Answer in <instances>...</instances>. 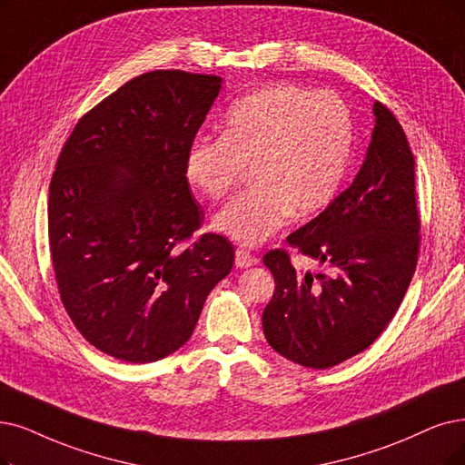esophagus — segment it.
Listing matches in <instances>:
<instances>
[{
  "label": "esophagus",
  "instance_id": "1",
  "mask_svg": "<svg viewBox=\"0 0 465 465\" xmlns=\"http://www.w3.org/2000/svg\"><path fill=\"white\" fill-rule=\"evenodd\" d=\"M253 263H255V257L250 252H246V250H236L234 252V265L238 269H248Z\"/></svg>",
  "mask_w": 465,
  "mask_h": 465
}]
</instances>
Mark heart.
Instances as JSON below:
<instances>
[{"label":"heart","mask_w":465,"mask_h":465,"mask_svg":"<svg viewBox=\"0 0 465 465\" xmlns=\"http://www.w3.org/2000/svg\"><path fill=\"white\" fill-rule=\"evenodd\" d=\"M352 144L347 106L333 93L274 84L236 101L221 137H198L184 175L210 200L225 196L250 165L252 189L227 202L212 229L240 246H259L288 217L322 212L338 194Z\"/></svg>","instance_id":"obj_1"}]
</instances>
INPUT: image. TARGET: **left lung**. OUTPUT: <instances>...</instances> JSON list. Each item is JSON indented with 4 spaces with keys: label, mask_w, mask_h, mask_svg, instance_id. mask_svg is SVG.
<instances>
[{
    "label": "left lung",
    "mask_w": 465,
    "mask_h": 465,
    "mask_svg": "<svg viewBox=\"0 0 465 465\" xmlns=\"http://www.w3.org/2000/svg\"><path fill=\"white\" fill-rule=\"evenodd\" d=\"M372 110V139L351 187L286 238L331 274H297L284 250L263 257L274 276L265 338L305 368H331L372 345L416 271L414 156L397 118L381 103Z\"/></svg>",
    "instance_id": "obj_1"
}]
</instances>
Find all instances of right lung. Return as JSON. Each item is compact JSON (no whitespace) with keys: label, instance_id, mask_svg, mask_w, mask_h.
<instances>
[{"label":"right lung","instance_id":"right-lung-1","mask_svg":"<svg viewBox=\"0 0 465 465\" xmlns=\"http://www.w3.org/2000/svg\"><path fill=\"white\" fill-rule=\"evenodd\" d=\"M219 76L146 72L76 124L49 187V246L63 305L82 336L125 362H154L193 336L234 248L203 234L184 156Z\"/></svg>","mask_w":465,"mask_h":465}]
</instances>
